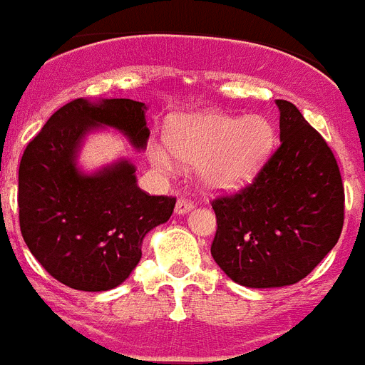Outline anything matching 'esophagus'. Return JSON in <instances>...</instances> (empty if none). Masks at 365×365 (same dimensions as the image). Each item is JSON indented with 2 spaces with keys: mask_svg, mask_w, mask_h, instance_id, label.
<instances>
[{
  "mask_svg": "<svg viewBox=\"0 0 365 365\" xmlns=\"http://www.w3.org/2000/svg\"><path fill=\"white\" fill-rule=\"evenodd\" d=\"M192 208H193V201H192V199H188V197H180L179 201H177V205H175V212L179 215L186 214V212H190Z\"/></svg>",
  "mask_w": 365,
  "mask_h": 365,
  "instance_id": "1",
  "label": "esophagus"
}]
</instances>
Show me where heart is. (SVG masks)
Instances as JSON below:
<instances>
[{"mask_svg":"<svg viewBox=\"0 0 365 365\" xmlns=\"http://www.w3.org/2000/svg\"><path fill=\"white\" fill-rule=\"evenodd\" d=\"M272 148L274 128L265 117L201 111L173 117L168 144H151L150 159L168 173L177 160L197 166L208 188L235 190L256 177Z\"/></svg>","mask_w":365,"mask_h":365,"instance_id":"b5f03b06","label":"heart"}]
</instances>
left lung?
I'll return each instance as SVG.
<instances>
[{"label":"left lung","mask_w":365,"mask_h":365,"mask_svg":"<svg viewBox=\"0 0 365 365\" xmlns=\"http://www.w3.org/2000/svg\"><path fill=\"white\" fill-rule=\"evenodd\" d=\"M282 144L252 182L212 199L210 252L235 283H298L336 245L346 193L334 153L294 104L276 100Z\"/></svg>","instance_id":"8db88e82"}]
</instances>
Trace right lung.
I'll use <instances>...</instances> for the list:
<instances>
[{
  "label": "right lung",
  "instance_id": "add662e5",
  "mask_svg": "<svg viewBox=\"0 0 365 365\" xmlns=\"http://www.w3.org/2000/svg\"><path fill=\"white\" fill-rule=\"evenodd\" d=\"M144 109L130 98L71 100L25 148L18 179L21 235L40 265L71 289L100 292L120 285L140 261L144 235L173 214L177 199L138 188L128 160L95 175L74 168L80 140L100 124L146 146Z\"/></svg>",
  "mask_w": 365,
  "mask_h": 365
}]
</instances>
